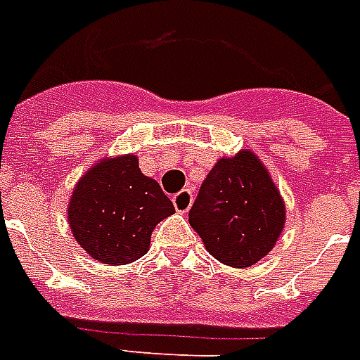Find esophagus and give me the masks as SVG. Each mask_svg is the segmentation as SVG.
<instances>
[{
  "label": "esophagus",
  "mask_w": 360,
  "mask_h": 360,
  "mask_svg": "<svg viewBox=\"0 0 360 360\" xmlns=\"http://www.w3.org/2000/svg\"><path fill=\"white\" fill-rule=\"evenodd\" d=\"M172 202H174V209H176L178 212H188L191 207V202H193V195H191L190 190H182L172 197Z\"/></svg>",
  "instance_id": "34e87169"
}]
</instances>
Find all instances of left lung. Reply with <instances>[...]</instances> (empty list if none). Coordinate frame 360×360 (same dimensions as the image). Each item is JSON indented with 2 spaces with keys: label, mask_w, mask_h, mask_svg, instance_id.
<instances>
[{
  "label": "left lung",
  "mask_w": 360,
  "mask_h": 360,
  "mask_svg": "<svg viewBox=\"0 0 360 360\" xmlns=\"http://www.w3.org/2000/svg\"><path fill=\"white\" fill-rule=\"evenodd\" d=\"M190 224L216 260L248 267L264 258L285 226V205L252 151L220 159L199 188Z\"/></svg>",
  "instance_id": "left-lung-1"
}]
</instances>
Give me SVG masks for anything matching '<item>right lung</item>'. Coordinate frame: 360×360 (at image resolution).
<instances>
[{
    "label": "right lung",
    "mask_w": 360,
    "mask_h": 360,
    "mask_svg": "<svg viewBox=\"0 0 360 360\" xmlns=\"http://www.w3.org/2000/svg\"><path fill=\"white\" fill-rule=\"evenodd\" d=\"M174 212L153 178L144 176L134 155L104 159L75 186L68 207L72 233L102 264L123 266L150 248L159 221Z\"/></svg>",
    "instance_id": "obj_1"
}]
</instances>
